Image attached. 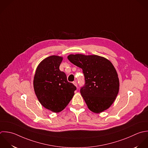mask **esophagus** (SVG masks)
<instances>
[{
  "label": "esophagus",
  "instance_id": "34e87169",
  "mask_svg": "<svg viewBox=\"0 0 148 148\" xmlns=\"http://www.w3.org/2000/svg\"><path fill=\"white\" fill-rule=\"evenodd\" d=\"M73 84H74L76 87H77V82H76V81L73 82Z\"/></svg>",
  "mask_w": 148,
  "mask_h": 148
}]
</instances>
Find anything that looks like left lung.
Wrapping results in <instances>:
<instances>
[{
    "mask_svg": "<svg viewBox=\"0 0 148 148\" xmlns=\"http://www.w3.org/2000/svg\"><path fill=\"white\" fill-rule=\"evenodd\" d=\"M67 58L83 70L85 84L80 92L88 108L96 114L109 108L119 90L118 75L112 63L96 55L71 54Z\"/></svg>",
    "mask_w": 148,
    "mask_h": 148,
    "instance_id": "8db88e82",
    "label": "left lung"
}]
</instances>
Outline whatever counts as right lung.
<instances>
[{"mask_svg": "<svg viewBox=\"0 0 148 148\" xmlns=\"http://www.w3.org/2000/svg\"><path fill=\"white\" fill-rule=\"evenodd\" d=\"M63 57L52 55L38 65L33 79L35 94L40 104L47 110L58 113L63 110L72 99L77 88L67 80L59 70Z\"/></svg>", "mask_w": 148, "mask_h": 148, "instance_id": "obj_1", "label": "right lung"}]
</instances>
